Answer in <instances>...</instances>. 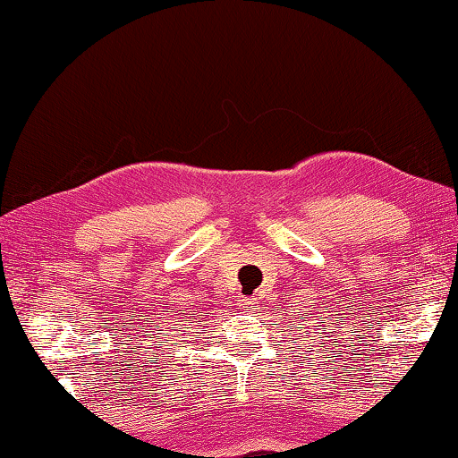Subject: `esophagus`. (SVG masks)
Segmentation results:
<instances>
[{"label":"esophagus","mask_w":458,"mask_h":458,"mask_svg":"<svg viewBox=\"0 0 458 458\" xmlns=\"http://www.w3.org/2000/svg\"><path fill=\"white\" fill-rule=\"evenodd\" d=\"M241 306H242V310H247V312H255L257 309H259V302H257V298H242V302H241Z\"/></svg>","instance_id":"34e87169"}]
</instances>
